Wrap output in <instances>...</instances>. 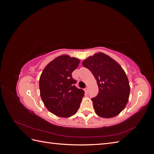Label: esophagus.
<instances>
[{
	"label": "esophagus",
	"instance_id": "34e87169",
	"mask_svg": "<svg viewBox=\"0 0 154 154\" xmlns=\"http://www.w3.org/2000/svg\"><path fill=\"white\" fill-rule=\"evenodd\" d=\"M84 91H85V92L86 93H87V92H88V88H87V87L85 88V89H84Z\"/></svg>",
	"mask_w": 154,
	"mask_h": 154
}]
</instances>
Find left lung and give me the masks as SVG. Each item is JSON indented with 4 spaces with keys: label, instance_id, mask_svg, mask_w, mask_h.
<instances>
[{
    "label": "left lung",
    "instance_id": "1",
    "mask_svg": "<svg viewBox=\"0 0 154 154\" xmlns=\"http://www.w3.org/2000/svg\"><path fill=\"white\" fill-rule=\"evenodd\" d=\"M82 64L92 72L99 88L98 94L92 98L96 114L104 118L118 116L130 96L128 79L122 66L103 53L91 56Z\"/></svg>",
    "mask_w": 154,
    "mask_h": 154
}]
</instances>
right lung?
<instances>
[{"label": "right lung", "mask_w": 154, "mask_h": 154, "mask_svg": "<svg viewBox=\"0 0 154 154\" xmlns=\"http://www.w3.org/2000/svg\"><path fill=\"white\" fill-rule=\"evenodd\" d=\"M80 62L67 54L59 56L45 66L40 75L41 98L47 109L59 117L75 114L84 96V91L76 87V81L72 77Z\"/></svg>", "instance_id": "obj_1"}]
</instances>
